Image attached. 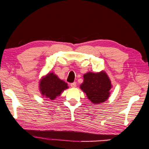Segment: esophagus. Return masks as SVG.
Listing matches in <instances>:
<instances>
[{"instance_id":"esophagus-1","label":"esophagus","mask_w":149,"mask_h":149,"mask_svg":"<svg viewBox=\"0 0 149 149\" xmlns=\"http://www.w3.org/2000/svg\"><path fill=\"white\" fill-rule=\"evenodd\" d=\"M70 85H71V86H72V87H73V88H74V87H75V86H76V83H75V82H74V83H71V84H70Z\"/></svg>"}]
</instances>
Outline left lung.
Here are the masks:
<instances>
[{"mask_svg": "<svg viewBox=\"0 0 149 149\" xmlns=\"http://www.w3.org/2000/svg\"><path fill=\"white\" fill-rule=\"evenodd\" d=\"M83 83L80 86L88 98L93 104L105 102L110 94L111 83L106 73L88 72L84 75Z\"/></svg>", "mask_w": 149, "mask_h": 149, "instance_id": "obj_1", "label": "left lung"}]
</instances>
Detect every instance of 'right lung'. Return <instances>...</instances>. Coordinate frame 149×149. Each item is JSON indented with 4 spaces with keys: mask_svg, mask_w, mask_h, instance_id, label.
I'll return each mask as SVG.
<instances>
[{
    "mask_svg": "<svg viewBox=\"0 0 149 149\" xmlns=\"http://www.w3.org/2000/svg\"><path fill=\"white\" fill-rule=\"evenodd\" d=\"M68 88L67 83L61 80L53 73L48 74L40 82V89L42 94L50 100H54Z\"/></svg>",
    "mask_w": 149,
    "mask_h": 149,
    "instance_id": "right-lung-1",
    "label": "right lung"
}]
</instances>
